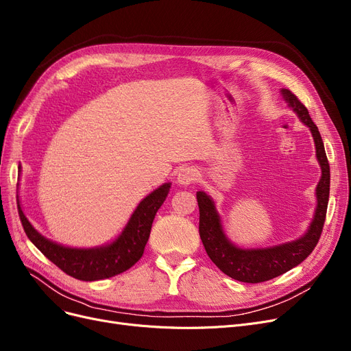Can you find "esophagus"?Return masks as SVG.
Masks as SVG:
<instances>
[{"label": "esophagus", "mask_w": 351, "mask_h": 351, "mask_svg": "<svg viewBox=\"0 0 351 351\" xmlns=\"http://www.w3.org/2000/svg\"><path fill=\"white\" fill-rule=\"evenodd\" d=\"M197 178V171L195 167H184L178 173V182L180 185H191Z\"/></svg>", "instance_id": "34e87169"}]
</instances>
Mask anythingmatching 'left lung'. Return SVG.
Masks as SVG:
<instances>
[{"label":"left lung","instance_id":"1","mask_svg":"<svg viewBox=\"0 0 351 351\" xmlns=\"http://www.w3.org/2000/svg\"><path fill=\"white\" fill-rule=\"evenodd\" d=\"M281 93L302 123L310 128L315 142L317 159L322 165V179L317 185V209L308 232L297 241L282 243V245L274 248H238L225 238L219 215L210 197L204 192H196L197 206H199V235L208 256L228 277L242 282H264L301 264L315 248L326 221L330 195V165L322 134L311 120L307 108L293 91L282 88Z\"/></svg>","mask_w":351,"mask_h":351}]
</instances>
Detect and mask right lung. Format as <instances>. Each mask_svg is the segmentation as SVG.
<instances>
[{
	"instance_id": "add662e5",
	"label": "right lung",
	"mask_w": 351,
	"mask_h": 351,
	"mask_svg": "<svg viewBox=\"0 0 351 351\" xmlns=\"http://www.w3.org/2000/svg\"><path fill=\"white\" fill-rule=\"evenodd\" d=\"M171 184H165L149 193L133 212L125 231L108 247L79 250L58 245L56 242L40 235L28 222L19 204V215L24 231L34 245L63 269L67 276L82 281H97L117 276L138 263L145 251L150 235L152 222L158 209L165 202Z\"/></svg>"
}]
</instances>
